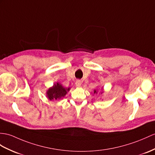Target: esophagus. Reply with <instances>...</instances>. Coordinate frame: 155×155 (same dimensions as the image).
Segmentation results:
<instances>
[{"label": "esophagus", "mask_w": 155, "mask_h": 155, "mask_svg": "<svg viewBox=\"0 0 155 155\" xmlns=\"http://www.w3.org/2000/svg\"><path fill=\"white\" fill-rule=\"evenodd\" d=\"M81 85V80H76V81H75V85H76L77 87H80Z\"/></svg>", "instance_id": "esophagus-1"}]
</instances>
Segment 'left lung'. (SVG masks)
I'll list each match as a JSON object with an SVG mask.
<instances>
[{"mask_svg": "<svg viewBox=\"0 0 155 155\" xmlns=\"http://www.w3.org/2000/svg\"><path fill=\"white\" fill-rule=\"evenodd\" d=\"M97 92H98V91H96V90L94 91V93H96V94H97ZM101 93H102V92H101Z\"/></svg>", "mask_w": 155, "mask_h": 155, "instance_id": "left-lung-1", "label": "left lung"}]
</instances>
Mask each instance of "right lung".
Listing matches in <instances>:
<instances>
[{
  "label": "right lung",
  "instance_id": "add662e5",
  "mask_svg": "<svg viewBox=\"0 0 155 155\" xmlns=\"http://www.w3.org/2000/svg\"><path fill=\"white\" fill-rule=\"evenodd\" d=\"M70 89V88L64 87L59 83H56L52 87L48 89L47 91V96L50 101L58 100L64 97Z\"/></svg>",
  "mask_w": 155,
  "mask_h": 155
}]
</instances>
